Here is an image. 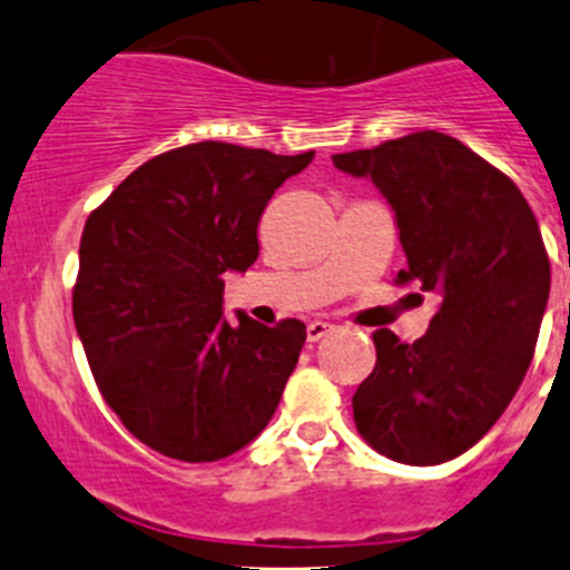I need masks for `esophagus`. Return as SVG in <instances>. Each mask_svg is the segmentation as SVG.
Here are the masks:
<instances>
[{"instance_id":"obj_1","label":"esophagus","mask_w":570,"mask_h":570,"mask_svg":"<svg viewBox=\"0 0 570 570\" xmlns=\"http://www.w3.org/2000/svg\"><path fill=\"white\" fill-rule=\"evenodd\" d=\"M333 331V325H327V322H308V327H306V336H308V342H320V338H325L327 333Z\"/></svg>"}]
</instances>
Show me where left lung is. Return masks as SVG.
<instances>
[{
    "label": "left lung",
    "mask_w": 570,
    "mask_h": 570,
    "mask_svg": "<svg viewBox=\"0 0 570 570\" xmlns=\"http://www.w3.org/2000/svg\"><path fill=\"white\" fill-rule=\"evenodd\" d=\"M392 204L407 267L439 301L428 333H372L377 364L353 394L361 439L407 465L463 455L497 424L524 381L551 286V264L513 178L441 131L333 154Z\"/></svg>",
    "instance_id": "left-lung-1"
}]
</instances>
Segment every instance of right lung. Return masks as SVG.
Returning <instances> with one entry per match:
<instances>
[{"mask_svg":"<svg viewBox=\"0 0 570 570\" xmlns=\"http://www.w3.org/2000/svg\"><path fill=\"white\" fill-rule=\"evenodd\" d=\"M312 159L193 142L148 159L90 212L73 322L105 402L159 455L220 461L273 419L306 325L245 314L228 325L223 275L256 262L264 206Z\"/></svg>","mask_w":570,"mask_h":570,"instance_id":"1","label":"right lung"}]
</instances>
